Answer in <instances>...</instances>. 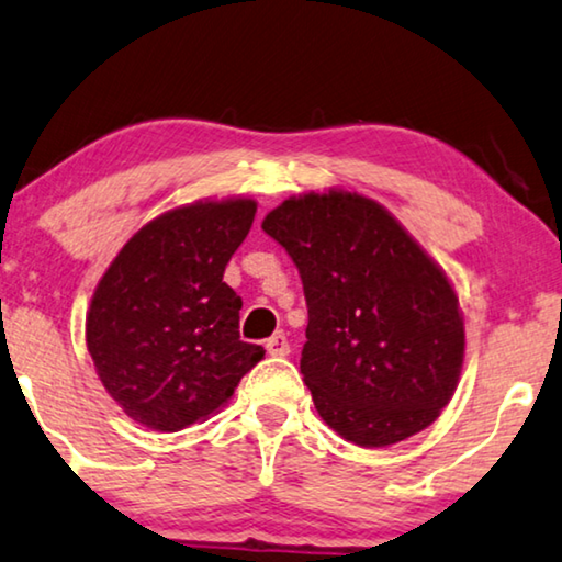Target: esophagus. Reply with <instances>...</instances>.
Returning <instances> with one entry per match:
<instances>
[{"label": "esophagus", "instance_id": "esophagus-1", "mask_svg": "<svg viewBox=\"0 0 562 562\" xmlns=\"http://www.w3.org/2000/svg\"><path fill=\"white\" fill-rule=\"evenodd\" d=\"M265 348H267V353L274 356V358H282V356H288V353H290V342H288V335H284V333H274L272 338L265 342Z\"/></svg>", "mask_w": 562, "mask_h": 562}]
</instances>
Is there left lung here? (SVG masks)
<instances>
[{
	"instance_id": "1",
	"label": "left lung",
	"mask_w": 562,
	"mask_h": 562,
	"mask_svg": "<svg viewBox=\"0 0 562 562\" xmlns=\"http://www.w3.org/2000/svg\"><path fill=\"white\" fill-rule=\"evenodd\" d=\"M262 229L303 278L300 373L323 422L366 449L437 422L462 373L464 317L404 224L358 191L328 189L284 199Z\"/></svg>"
}]
</instances>
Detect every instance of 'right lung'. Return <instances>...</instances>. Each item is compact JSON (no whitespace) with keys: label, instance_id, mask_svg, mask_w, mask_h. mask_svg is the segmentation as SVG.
<instances>
[{"label":"right lung","instance_id":"obj_1","mask_svg":"<svg viewBox=\"0 0 562 562\" xmlns=\"http://www.w3.org/2000/svg\"><path fill=\"white\" fill-rule=\"evenodd\" d=\"M249 196L199 199L144 224L95 284L86 342L95 373L133 422L179 431L232 398L265 358L239 340L232 255L255 222Z\"/></svg>","mask_w":562,"mask_h":562}]
</instances>
